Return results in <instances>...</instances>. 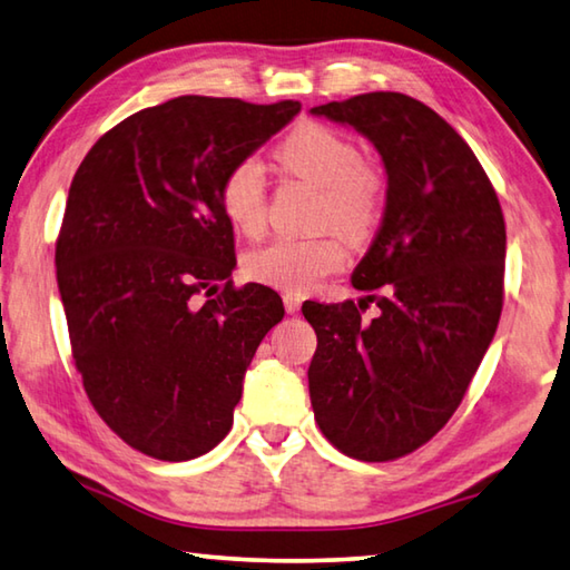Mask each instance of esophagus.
I'll return each mask as SVG.
<instances>
[{"label":"esophagus","mask_w":570,"mask_h":570,"mask_svg":"<svg viewBox=\"0 0 570 570\" xmlns=\"http://www.w3.org/2000/svg\"><path fill=\"white\" fill-rule=\"evenodd\" d=\"M283 303H285V311L293 315V313L301 311L303 297H301V295H295V293H285V295H283Z\"/></svg>","instance_id":"34e87169"}]
</instances>
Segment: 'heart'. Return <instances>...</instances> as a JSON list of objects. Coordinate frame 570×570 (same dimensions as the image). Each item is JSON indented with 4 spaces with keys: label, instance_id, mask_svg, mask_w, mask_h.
<instances>
[{
    "label": "heart",
    "instance_id": "heart-1",
    "mask_svg": "<svg viewBox=\"0 0 570 570\" xmlns=\"http://www.w3.org/2000/svg\"><path fill=\"white\" fill-rule=\"evenodd\" d=\"M287 173L323 189L321 225H333L351 239L375 233L383 217V177L363 159L361 147L333 127L307 122L293 129L277 147ZM219 203L229 223L247 237H257L267 223V175L259 157H245L227 169ZM345 245L335 233L315 237H277L245 257L247 275L285 293H311L327 275L345 265Z\"/></svg>",
    "mask_w": 570,
    "mask_h": 570
}]
</instances>
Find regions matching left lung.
Returning <instances> with one entry per match:
<instances>
[{"mask_svg": "<svg viewBox=\"0 0 570 570\" xmlns=\"http://www.w3.org/2000/svg\"><path fill=\"white\" fill-rule=\"evenodd\" d=\"M311 112L371 139L387 175L381 229L353 273L382 315L365 324L364 301L303 305L317 335L311 403L337 451L395 461L451 421L493 341L503 209L473 149L417 99L367 92Z\"/></svg>", "mask_w": 570, "mask_h": 570, "instance_id": "1", "label": "left lung"}]
</instances>
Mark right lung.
I'll list each match as a JSON object with an SVG mask.
<instances>
[{
    "mask_svg": "<svg viewBox=\"0 0 570 570\" xmlns=\"http://www.w3.org/2000/svg\"><path fill=\"white\" fill-rule=\"evenodd\" d=\"M297 112L293 99L175 97L115 125L75 173L55 249L75 367L99 417L157 461L223 441L247 365L283 321L275 291L229 279L219 185Z\"/></svg>",
    "mask_w": 570,
    "mask_h": 570,
    "instance_id": "1",
    "label": "right lung"
}]
</instances>
